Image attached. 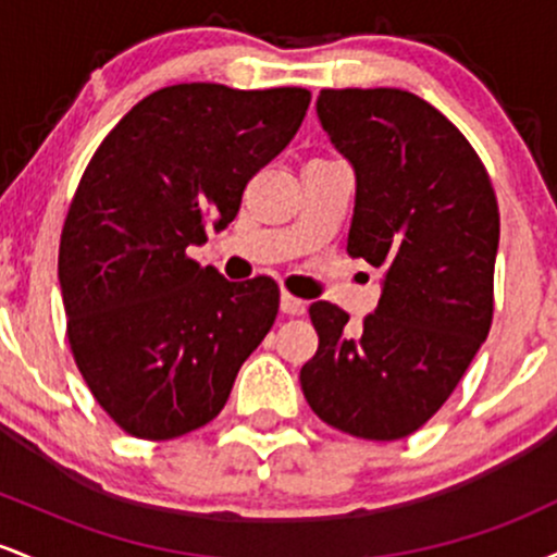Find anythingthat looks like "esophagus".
Segmentation results:
<instances>
[{"label":"esophagus","mask_w":557,"mask_h":557,"mask_svg":"<svg viewBox=\"0 0 557 557\" xmlns=\"http://www.w3.org/2000/svg\"><path fill=\"white\" fill-rule=\"evenodd\" d=\"M280 309L290 317H300V314H306V300L293 296L290 290H283L280 293Z\"/></svg>","instance_id":"obj_1"}]
</instances>
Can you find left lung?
I'll return each mask as SVG.
<instances>
[{"label":"left lung","instance_id":"8db88e82","mask_svg":"<svg viewBox=\"0 0 557 557\" xmlns=\"http://www.w3.org/2000/svg\"><path fill=\"white\" fill-rule=\"evenodd\" d=\"M317 114L356 170L348 253L385 287L359 332L341 306H309L319 348L300 387L330 426L387 443L443 408L487 341L500 212L474 146L417 94L324 88Z\"/></svg>","mask_w":557,"mask_h":557}]
</instances>
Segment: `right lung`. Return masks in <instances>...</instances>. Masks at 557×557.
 Masks as SVG:
<instances>
[{
  "mask_svg": "<svg viewBox=\"0 0 557 557\" xmlns=\"http://www.w3.org/2000/svg\"><path fill=\"white\" fill-rule=\"evenodd\" d=\"M309 101L298 86L159 88L83 172L60 238L67 341L96 403L133 437L209 424L272 330L277 283H227L188 246L235 220L246 183L290 144Z\"/></svg>",
  "mask_w": 557,
  "mask_h": 557,
  "instance_id": "obj_1",
  "label": "right lung"
}]
</instances>
